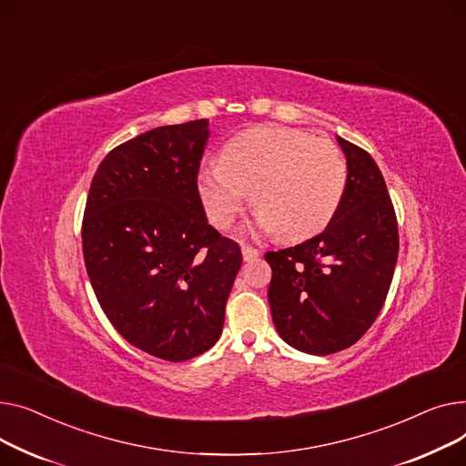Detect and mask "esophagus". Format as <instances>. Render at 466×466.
Masks as SVG:
<instances>
[{"label":"esophagus","mask_w":466,"mask_h":466,"mask_svg":"<svg viewBox=\"0 0 466 466\" xmlns=\"http://www.w3.org/2000/svg\"><path fill=\"white\" fill-rule=\"evenodd\" d=\"M259 256V250L250 244H242V258L244 261H254Z\"/></svg>","instance_id":"obj_1"}]
</instances>
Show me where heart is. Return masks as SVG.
Returning <instances> with one entry per match:
<instances>
[{
	"instance_id": "b5f03b06",
	"label": "heart",
	"mask_w": 466,
	"mask_h": 466,
	"mask_svg": "<svg viewBox=\"0 0 466 466\" xmlns=\"http://www.w3.org/2000/svg\"><path fill=\"white\" fill-rule=\"evenodd\" d=\"M346 177L335 143L297 129L256 127L233 137L222 159L205 163L198 191L216 228L228 229L252 191L258 228L297 240L331 222Z\"/></svg>"
}]
</instances>
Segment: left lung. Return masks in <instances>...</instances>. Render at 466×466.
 <instances>
[{
    "label": "left lung",
    "instance_id": "8db88e82",
    "mask_svg": "<svg viewBox=\"0 0 466 466\" xmlns=\"http://www.w3.org/2000/svg\"><path fill=\"white\" fill-rule=\"evenodd\" d=\"M337 141L348 177L331 222L305 242L265 254L277 331L312 355L346 350L369 331L386 303L399 256L397 216L376 161L342 137Z\"/></svg>",
    "mask_w": 466,
    "mask_h": 466
}]
</instances>
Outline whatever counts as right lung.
Instances as JSON below:
<instances>
[{
	"label": "right lung",
	"instance_id": "1",
	"mask_svg": "<svg viewBox=\"0 0 466 466\" xmlns=\"http://www.w3.org/2000/svg\"><path fill=\"white\" fill-rule=\"evenodd\" d=\"M208 122L161 126L108 152L92 178L82 254L99 305L135 348L186 361L222 335L240 246L205 216Z\"/></svg>",
	"mask_w": 466,
	"mask_h": 466
}]
</instances>
